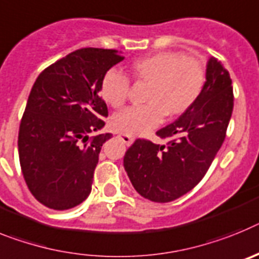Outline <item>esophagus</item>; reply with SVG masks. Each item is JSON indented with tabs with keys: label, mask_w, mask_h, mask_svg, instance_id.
I'll return each mask as SVG.
<instances>
[{
	"label": "esophagus",
	"mask_w": 259,
	"mask_h": 259,
	"mask_svg": "<svg viewBox=\"0 0 259 259\" xmlns=\"http://www.w3.org/2000/svg\"><path fill=\"white\" fill-rule=\"evenodd\" d=\"M118 138H120L121 141H122V142L125 143L126 146L133 145V142H134V138L130 136H126V134H120V136H118Z\"/></svg>",
	"instance_id": "esophagus-1"
}]
</instances>
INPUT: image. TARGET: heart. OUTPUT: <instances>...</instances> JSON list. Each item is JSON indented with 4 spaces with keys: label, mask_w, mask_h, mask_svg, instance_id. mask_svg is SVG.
<instances>
[{
    "label": "heart",
    "mask_w": 259,
    "mask_h": 259,
    "mask_svg": "<svg viewBox=\"0 0 259 259\" xmlns=\"http://www.w3.org/2000/svg\"><path fill=\"white\" fill-rule=\"evenodd\" d=\"M129 71L134 79L148 83L142 107H132L112 118L113 127L126 136H141L161 122L164 114L177 117L197 102L206 80L203 64L181 52L164 51L132 62ZM100 96L107 104L120 108L129 94V80L111 69L100 80Z\"/></svg>",
    "instance_id": "obj_1"
}]
</instances>
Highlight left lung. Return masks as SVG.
Returning a JSON list of instances; mask_svg holds the SVG:
<instances>
[{
    "mask_svg": "<svg viewBox=\"0 0 259 259\" xmlns=\"http://www.w3.org/2000/svg\"><path fill=\"white\" fill-rule=\"evenodd\" d=\"M233 111L229 73L215 57L206 66V82L197 102L175 122L156 133L168 145L137 139L123 156V167L139 194L165 203L190 192L217 156Z\"/></svg>",
    "mask_w": 259,
    "mask_h": 259,
    "instance_id": "1",
    "label": "left lung"
}]
</instances>
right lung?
I'll use <instances>...</instances> for the list:
<instances>
[{
	"label": "right lung",
	"mask_w": 259,
	"mask_h": 259,
	"mask_svg": "<svg viewBox=\"0 0 259 259\" xmlns=\"http://www.w3.org/2000/svg\"><path fill=\"white\" fill-rule=\"evenodd\" d=\"M114 49L83 48L40 73L22 117L18 152L33 197L53 210H69L91 193L94 170L105 141L108 117L100 80L121 62Z\"/></svg>",
	"instance_id": "right-lung-1"
}]
</instances>
